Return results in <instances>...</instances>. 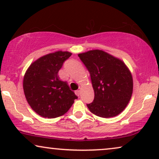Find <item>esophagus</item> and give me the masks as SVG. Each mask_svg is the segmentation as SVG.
I'll use <instances>...</instances> for the list:
<instances>
[{"mask_svg": "<svg viewBox=\"0 0 159 159\" xmlns=\"http://www.w3.org/2000/svg\"><path fill=\"white\" fill-rule=\"evenodd\" d=\"M75 93H76V95H77V96H80V94H81V91H80V90H77L75 92Z\"/></svg>", "mask_w": 159, "mask_h": 159, "instance_id": "1", "label": "esophagus"}]
</instances>
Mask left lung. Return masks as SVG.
Wrapping results in <instances>:
<instances>
[{
	"instance_id": "obj_1",
	"label": "left lung",
	"mask_w": 159,
	"mask_h": 159,
	"mask_svg": "<svg viewBox=\"0 0 159 159\" xmlns=\"http://www.w3.org/2000/svg\"><path fill=\"white\" fill-rule=\"evenodd\" d=\"M90 74L95 98L87 106L103 118L116 116L125 110L133 91L132 74L119 58L101 51L78 54Z\"/></svg>"
}]
</instances>
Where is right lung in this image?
<instances>
[{
	"label": "right lung",
	"instance_id": "add662e5",
	"mask_svg": "<svg viewBox=\"0 0 159 159\" xmlns=\"http://www.w3.org/2000/svg\"><path fill=\"white\" fill-rule=\"evenodd\" d=\"M71 56L58 51L39 58L26 71L24 93L32 109L45 118H56L66 114L77 98L66 82L58 73L64 62Z\"/></svg>",
	"mask_w": 159,
	"mask_h": 159
}]
</instances>
